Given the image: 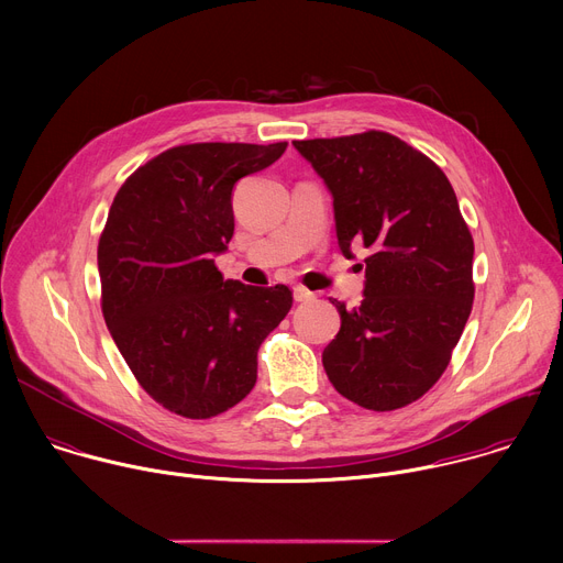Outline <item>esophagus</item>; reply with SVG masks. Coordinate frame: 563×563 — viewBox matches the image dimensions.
<instances>
[{"label": "esophagus", "instance_id": "34e87169", "mask_svg": "<svg viewBox=\"0 0 563 563\" xmlns=\"http://www.w3.org/2000/svg\"><path fill=\"white\" fill-rule=\"evenodd\" d=\"M294 298H296L298 302H307V300H313L316 294L309 291V289H305L302 285H296V287H294Z\"/></svg>", "mask_w": 563, "mask_h": 563}]
</instances>
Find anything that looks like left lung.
I'll list each match as a JSON object with an SVG mask.
<instances>
[{
	"instance_id": "8db88e82",
	"label": "left lung",
	"mask_w": 563,
	"mask_h": 563,
	"mask_svg": "<svg viewBox=\"0 0 563 563\" xmlns=\"http://www.w3.org/2000/svg\"><path fill=\"white\" fill-rule=\"evenodd\" d=\"M334 198L336 238L369 250L358 307L330 298L341 330L323 352L339 394L406 408L445 372L474 300L472 233L428 155L385 131L294 140Z\"/></svg>"
}]
</instances>
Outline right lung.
<instances>
[{"label": "right lung", "instance_id": "add662e5", "mask_svg": "<svg viewBox=\"0 0 563 563\" xmlns=\"http://www.w3.org/2000/svg\"><path fill=\"white\" fill-rule=\"evenodd\" d=\"M287 142L167 148L126 178L98 245L102 313L142 389L185 419H211L256 385L258 347L291 289L224 280L213 256L233 235V185Z\"/></svg>", "mask_w": 563, "mask_h": 563}]
</instances>
